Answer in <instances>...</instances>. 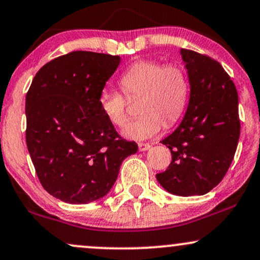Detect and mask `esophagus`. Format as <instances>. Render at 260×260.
Here are the masks:
<instances>
[{"label": "esophagus", "mask_w": 260, "mask_h": 260, "mask_svg": "<svg viewBox=\"0 0 260 260\" xmlns=\"http://www.w3.org/2000/svg\"><path fill=\"white\" fill-rule=\"evenodd\" d=\"M151 148V145L149 143H139L138 144V149L139 151H147Z\"/></svg>", "instance_id": "34e87169"}]
</instances>
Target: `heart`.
I'll return each mask as SVG.
<instances>
[{"label":"heart","mask_w":260,"mask_h":260,"mask_svg":"<svg viewBox=\"0 0 260 260\" xmlns=\"http://www.w3.org/2000/svg\"><path fill=\"white\" fill-rule=\"evenodd\" d=\"M120 85L127 96H140L142 116L129 121L122 133L128 139L145 140L156 136L166 121L181 117L189 98V79L181 64H164L153 59L134 62L122 73ZM99 107L106 120L122 127L127 120V100L120 91L105 88L100 91Z\"/></svg>","instance_id":"1"}]
</instances>
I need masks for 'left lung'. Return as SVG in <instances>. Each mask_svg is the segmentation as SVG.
Here are the masks:
<instances>
[{
	"instance_id": "8db88e82",
	"label": "left lung",
	"mask_w": 260,
	"mask_h": 260,
	"mask_svg": "<svg viewBox=\"0 0 260 260\" xmlns=\"http://www.w3.org/2000/svg\"><path fill=\"white\" fill-rule=\"evenodd\" d=\"M189 79V101L176 129L161 140L172 161L156 180L175 196H203L221 182L240 139L238 94L222 66L181 49Z\"/></svg>"
}]
</instances>
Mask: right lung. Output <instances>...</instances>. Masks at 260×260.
I'll list each match as a JSON object with an SVG mask.
<instances>
[{"label":"right lung","mask_w":260,"mask_h":260,"mask_svg":"<svg viewBox=\"0 0 260 260\" xmlns=\"http://www.w3.org/2000/svg\"><path fill=\"white\" fill-rule=\"evenodd\" d=\"M120 56L73 51L35 74L25 98L26 145L45 190L70 204L105 197L122 161L138 145L122 139L101 112L100 91Z\"/></svg>","instance_id":"add662e5"}]
</instances>
